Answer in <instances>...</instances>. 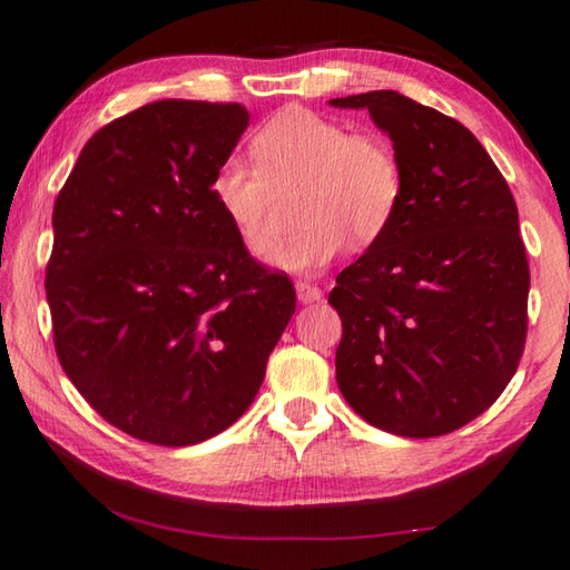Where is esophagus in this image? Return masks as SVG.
<instances>
[{
  "label": "esophagus",
  "instance_id": "1",
  "mask_svg": "<svg viewBox=\"0 0 570 570\" xmlns=\"http://www.w3.org/2000/svg\"><path fill=\"white\" fill-rule=\"evenodd\" d=\"M296 296H298V302H302V304H314V302H318L321 296H324V292H321V288L312 282H298L296 284Z\"/></svg>",
  "mask_w": 570,
  "mask_h": 570
}]
</instances>
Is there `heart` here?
Masks as SVG:
<instances>
[{"instance_id":"obj_1","label":"heart","mask_w":570,"mask_h":570,"mask_svg":"<svg viewBox=\"0 0 570 570\" xmlns=\"http://www.w3.org/2000/svg\"><path fill=\"white\" fill-rule=\"evenodd\" d=\"M254 161L224 159L209 181L244 249L264 256L276 244V191L302 186L296 216L304 224L278 246L274 264L314 274L346 249L371 246L401 212L406 174L381 134L351 131L312 109H286L252 139Z\"/></svg>"}]
</instances>
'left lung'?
<instances>
[{
    "mask_svg": "<svg viewBox=\"0 0 570 570\" xmlns=\"http://www.w3.org/2000/svg\"><path fill=\"white\" fill-rule=\"evenodd\" d=\"M368 109L406 174L391 229L336 276L338 389L361 419L409 439L451 433L513 379L531 272L503 174L461 121L399 95L331 99Z\"/></svg>",
    "mask_w": 570,
    "mask_h": 570,
    "instance_id": "left-lung-1",
    "label": "left lung"
}]
</instances>
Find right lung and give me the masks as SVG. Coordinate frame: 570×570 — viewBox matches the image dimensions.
<instances>
[{"instance_id": "right-lung-1", "label": "right lung", "mask_w": 570, "mask_h": 570, "mask_svg": "<svg viewBox=\"0 0 570 570\" xmlns=\"http://www.w3.org/2000/svg\"><path fill=\"white\" fill-rule=\"evenodd\" d=\"M242 105L164 99L109 121L55 202L57 358L111 426L154 446L216 436L252 406L296 288L212 199Z\"/></svg>"}]
</instances>
